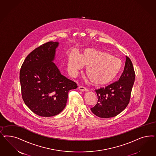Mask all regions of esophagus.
<instances>
[{
  "instance_id": "1",
  "label": "esophagus",
  "mask_w": 156,
  "mask_h": 156,
  "mask_svg": "<svg viewBox=\"0 0 156 156\" xmlns=\"http://www.w3.org/2000/svg\"><path fill=\"white\" fill-rule=\"evenodd\" d=\"M78 88H79V90H81V91H87L88 90L87 88H86V87H83V86H79Z\"/></svg>"
}]
</instances>
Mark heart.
<instances>
[{"mask_svg":"<svg viewBox=\"0 0 156 156\" xmlns=\"http://www.w3.org/2000/svg\"><path fill=\"white\" fill-rule=\"evenodd\" d=\"M87 66L88 79L97 86L105 85L113 80L121 70V61L110 54L92 48H87L79 55L72 51L69 55L68 68L72 75Z\"/></svg>","mask_w":156,"mask_h":156,"instance_id":"heart-1","label":"heart"}]
</instances>
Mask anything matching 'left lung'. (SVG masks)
Masks as SVG:
<instances>
[{
    "label": "left lung",
    "mask_w": 156,
    "mask_h": 156,
    "mask_svg": "<svg viewBox=\"0 0 156 156\" xmlns=\"http://www.w3.org/2000/svg\"><path fill=\"white\" fill-rule=\"evenodd\" d=\"M135 80V72L130 59L126 57L124 70L119 80L105 88L96 90L98 103L90 108L97 116L114 117L125 109L130 99L132 88Z\"/></svg>",
    "instance_id": "1"
}]
</instances>
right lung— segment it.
<instances>
[{"label": "right lung", "instance_id": "add662e5", "mask_svg": "<svg viewBox=\"0 0 156 156\" xmlns=\"http://www.w3.org/2000/svg\"><path fill=\"white\" fill-rule=\"evenodd\" d=\"M58 42H48L26 57L20 73L22 99L35 114L49 117L66 107L68 92L77 88L75 82L67 79L53 62Z\"/></svg>", "mask_w": 156, "mask_h": 156}]
</instances>
